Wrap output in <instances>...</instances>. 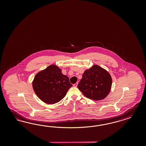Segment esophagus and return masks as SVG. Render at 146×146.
<instances>
[{"label":"esophagus","mask_w":146,"mask_h":146,"mask_svg":"<svg viewBox=\"0 0 146 146\" xmlns=\"http://www.w3.org/2000/svg\"><path fill=\"white\" fill-rule=\"evenodd\" d=\"M78 82H76V83H75V84H73V86L75 87H76L78 86Z\"/></svg>","instance_id":"1"}]
</instances>
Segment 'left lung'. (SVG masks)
I'll use <instances>...</instances> for the list:
<instances>
[{
    "instance_id": "1",
    "label": "left lung",
    "mask_w": 146,
    "mask_h": 146,
    "mask_svg": "<svg viewBox=\"0 0 146 146\" xmlns=\"http://www.w3.org/2000/svg\"><path fill=\"white\" fill-rule=\"evenodd\" d=\"M112 78L107 71L98 65L85 71L78 87L89 99L98 101L107 96L110 91Z\"/></svg>"
}]
</instances>
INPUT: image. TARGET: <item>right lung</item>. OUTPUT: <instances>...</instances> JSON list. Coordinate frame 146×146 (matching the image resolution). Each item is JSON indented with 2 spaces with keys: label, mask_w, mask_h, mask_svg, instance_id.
I'll list each match as a JSON object with an SVG mask.
<instances>
[{
  "label": "right lung",
  "mask_w": 146,
  "mask_h": 146,
  "mask_svg": "<svg viewBox=\"0 0 146 146\" xmlns=\"http://www.w3.org/2000/svg\"><path fill=\"white\" fill-rule=\"evenodd\" d=\"M72 86L68 77L63 75L61 70L54 65L38 72L33 82L37 96L43 102L50 104L62 100Z\"/></svg>",
  "instance_id": "1"
}]
</instances>
